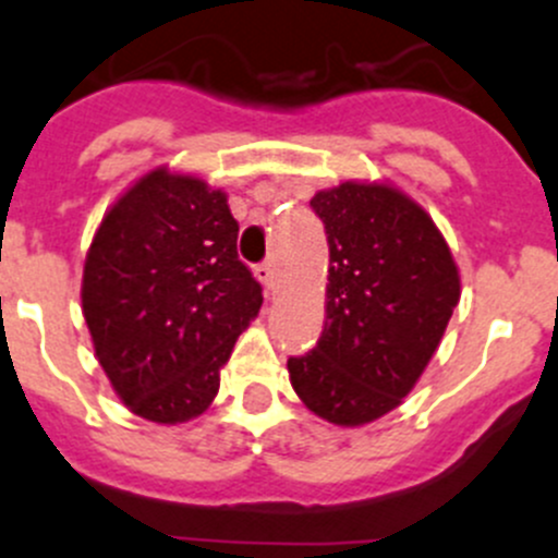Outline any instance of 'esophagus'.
Segmentation results:
<instances>
[{
  "label": "esophagus",
  "instance_id": "1",
  "mask_svg": "<svg viewBox=\"0 0 558 558\" xmlns=\"http://www.w3.org/2000/svg\"><path fill=\"white\" fill-rule=\"evenodd\" d=\"M255 277L260 279L263 284H266V290H271V287H274V277H277V268H274L271 260H266V263H260V266L255 268Z\"/></svg>",
  "mask_w": 558,
  "mask_h": 558
}]
</instances>
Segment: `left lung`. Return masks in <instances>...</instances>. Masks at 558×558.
Returning <instances> with one entry per match:
<instances>
[{
	"mask_svg": "<svg viewBox=\"0 0 558 558\" xmlns=\"http://www.w3.org/2000/svg\"><path fill=\"white\" fill-rule=\"evenodd\" d=\"M308 206L330 250L325 328L287 361L303 404L336 426H363L401 404L442 341L461 295L442 233L404 192L344 184Z\"/></svg>",
	"mask_w": 558,
	"mask_h": 558,
	"instance_id": "1",
	"label": "left lung"
}]
</instances>
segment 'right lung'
<instances>
[{
	"label": "right lung",
	"instance_id": "add662e5",
	"mask_svg": "<svg viewBox=\"0 0 558 558\" xmlns=\"http://www.w3.org/2000/svg\"><path fill=\"white\" fill-rule=\"evenodd\" d=\"M222 190L165 168L116 201L84 266V317L119 399L154 423L208 410L219 368L263 306Z\"/></svg>",
	"mask_w": 558,
	"mask_h": 558
}]
</instances>
